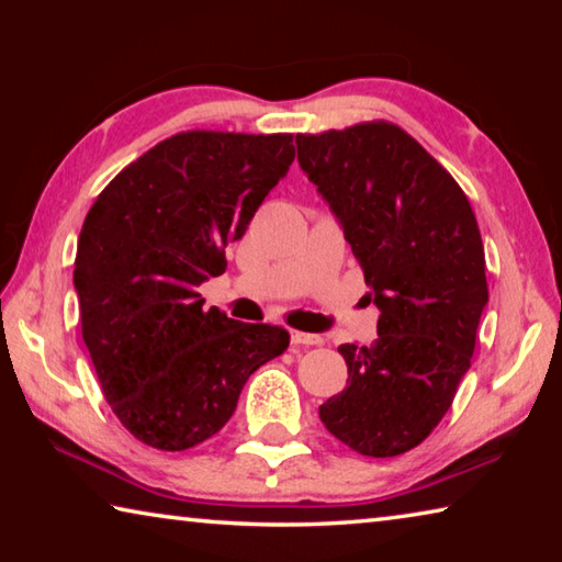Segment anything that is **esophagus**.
<instances>
[{
    "mask_svg": "<svg viewBox=\"0 0 562 562\" xmlns=\"http://www.w3.org/2000/svg\"><path fill=\"white\" fill-rule=\"evenodd\" d=\"M290 339H292V345H297V347H317V345H322V337L319 335H307V331H290Z\"/></svg>",
    "mask_w": 562,
    "mask_h": 562,
    "instance_id": "esophagus-1",
    "label": "esophagus"
}]
</instances>
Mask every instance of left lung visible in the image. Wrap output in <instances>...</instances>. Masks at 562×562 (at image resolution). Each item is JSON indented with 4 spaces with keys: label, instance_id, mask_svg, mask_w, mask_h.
I'll use <instances>...</instances> for the list:
<instances>
[{
    "label": "left lung",
    "instance_id": "8db88e82",
    "mask_svg": "<svg viewBox=\"0 0 562 562\" xmlns=\"http://www.w3.org/2000/svg\"><path fill=\"white\" fill-rule=\"evenodd\" d=\"M297 160L379 307L374 345L339 347L347 389L319 418L349 449L389 459L436 429L471 367L488 304L479 223L449 170L394 123L300 133Z\"/></svg>",
    "mask_w": 562,
    "mask_h": 562
}]
</instances>
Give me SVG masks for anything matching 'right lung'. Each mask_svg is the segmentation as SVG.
Segmentation results:
<instances>
[{
    "instance_id": "obj_1",
    "label": "right lung",
    "mask_w": 562,
    "mask_h": 562,
    "mask_svg": "<svg viewBox=\"0 0 562 562\" xmlns=\"http://www.w3.org/2000/svg\"><path fill=\"white\" fill-rule=\"evenodd\" d=\"M292 133L186 131L101 190L74 262L81 335L119 422L160 451L211 439L288 329L205 310L198 288L294 160Z\"/></svg>"
}]
</instances>
